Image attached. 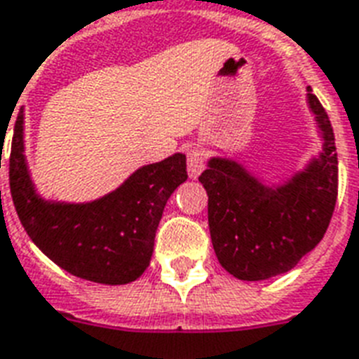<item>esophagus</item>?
<instances>
[{
  "label": "esophagus",
  "mask_w": 359,
  "mask_h": 359,
  "mask_svg": "<svg viewBox=\"0 0 359 359\" xmlns=\"http://www.w3.org/2000/svg\"><path fill=\"white\" fill-rule=\"evenodd\" d=\"M205 168V155L204 151L200 148H193L187 151V172H189V177H196L204 172Z\"/></svg>",
  "instance_id": "esophagus-1"
}]
</instances>
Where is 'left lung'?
Wrapping results in <instances>:
<instances>
[{"mask_svg": "<svg viewBox=\"0 0 359 359\" xmlns=\"http://www.w3.org/2000/svg\"><path fill=\"white\" fill-rule=\"evenodd\" d=\"M324 138V154L283 187H264L238 163L211 159L200 183L208 193V223L219 262L241 280L285 273L326 234L337 202L335 136L326 110L307 88Z\"/></svg>", "mask_w": 359, "mask_h": 359, "instance_id": "1", "label": "left lung"}]
</instances>
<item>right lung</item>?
<instances>
[{
    "mask_svg": "<svg viewBox=\"0 0 359 359\" xmlns=\"http://www.w3.org/2000/svg\"><path fill=\"white\" fill-rule=\"evenodd\" d=\"M187 180L185 155L142 166L114 193L90 204H54L37 196L24 159L18 112L9 157L13 204L32 241L69 273L101 285H125L149 266L166 200Z\"/></svg>",
    "mask_w": 359,
    "mask_h": 359,
    "instance_id": "obj_1",
    "label": "right lung"
}]
</instances>
